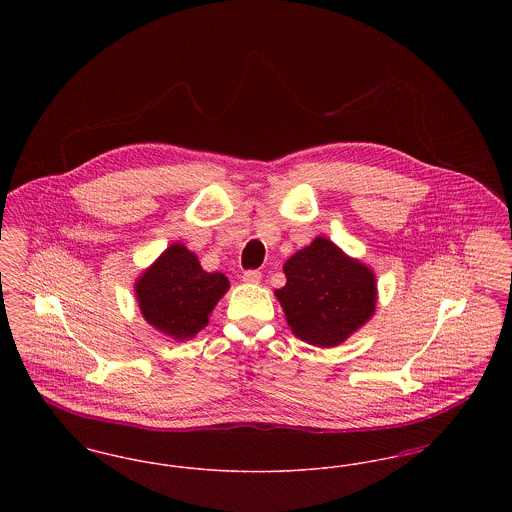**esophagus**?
I'll list each match as a JSON object with an SVG mask.
<instances>
[{"instance_id":"1","label":"esophagus","mask_w":512,"mask_h":512,"mask_svg":"<svg viewBox=\"0 0 512 512\" xmlns=\"http://www.w3.org/2000/svg\"><path fill=\"white\" fill-rule=\"evenodd\" d=\"M245 284H259L261 282V272L259 270H245L244 276Z\"/></svg>"}]
</instances>
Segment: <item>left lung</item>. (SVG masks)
<instances>
[{
	"label": "left lung",
	"instance_id": "obj_1",
	"mask_svg": "<svg viewBox=\"0 0 512 512\" xmlns=\"http://www.w3.org/2000/svg\"><path fill=\"white\" fill-rule=\"evenodd\" d=\"M284 274L286 286L274 295L299 340L334 347L374 315L378 292L372 268L322 236L293 253Z\"/></svg>",
	"mask_w": 512,
	"mask_h": 512
}]
</instances>
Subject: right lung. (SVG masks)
I'll return each mask as SVG.
<instances>
[{
	"label": "right lung",
	"instance_id": "add662e5",
	"mask_svg": "<svg viewBox=\"0 0 512 512\" xmlns=\"http://www.w3.org/2000/svg\"><path fill=\"white\" fill-rule=\"evenodd\" d=\"M230 282L222 272H205L186 245L172 244L142 272L134 292L147 322L172 340H190L209 322Z\"/></svg>",
	"mask_w": 512,
	"mask_h": 512
}]
</instances>
